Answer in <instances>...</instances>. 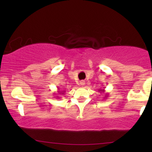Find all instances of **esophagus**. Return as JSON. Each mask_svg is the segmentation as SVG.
<instances>
[{"mask_svg": "<svg viewBox=\"0 0 152 152\" xmlns=\"http://www.w3.org/2000/svg\"><path fill=\"white\" fill-rule=\"evenodd\" d=\"M80 85H81V86H83L85 85V82L84 81H81V82H80Z\"/></svg>", "mask_w": 152, "mask_h": 152, "instance_id": "obj_1", "label": "esophagus"}]
</instances>
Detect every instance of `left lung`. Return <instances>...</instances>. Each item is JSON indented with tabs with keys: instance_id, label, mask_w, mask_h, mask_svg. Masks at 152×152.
<instances>
[{
	"instance_id": "1",
	"label": "left lung",
	"mask_w": 152,
	"mask_h": 152,
	"mask_svg": "<svg viewBox=\"0 0 152 152\" xmlns=\"http://www.w3.org/2000/svg\"><path fill=\"white\" fill-rule=\"evenodd\" d=\"M99 91L100 92V93L104 94V92H105V90H104V89H101V88H100V89L99 90ZM107 96H108V94H105V96H104V99L106 98V97H107Z\"/></svg>"
}]
</instances>
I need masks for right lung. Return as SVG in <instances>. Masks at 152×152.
<instances>
[{"instance_id":"obj_1","label":"right lung","mask_w":152,"mask_h":152,"mask_svg":"<svg viewBox=\"0 0 152 152\" xmlns=\"http://www.w3.org/2000/svg\"><path fill=\"white\" fill-rule=\"evenodd\" d=\"M58 94H62V95H63V94H64V93H65V91H60L59 88H58ZM57 97L58 98L59 96H57Z\"/></svg>"}]
</instances>
